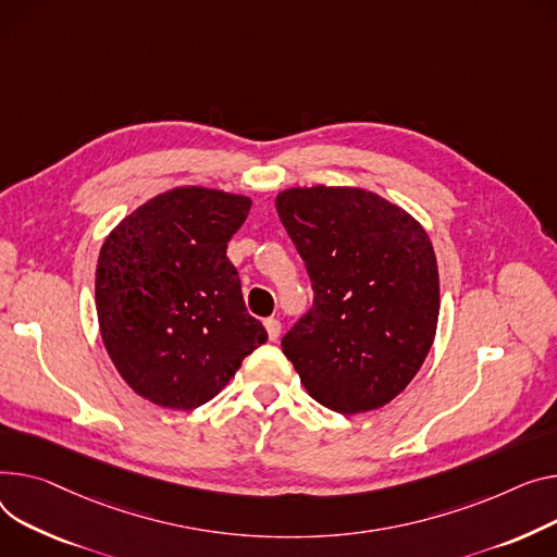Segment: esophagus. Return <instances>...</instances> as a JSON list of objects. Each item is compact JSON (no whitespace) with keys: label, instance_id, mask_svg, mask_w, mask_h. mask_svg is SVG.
Segmentation results:
<instances>
[{"label":"esophagus","instance_id":"34e87169","mask_svg":"<svg viewBox=\"0 0 557 557\" xmlns=\"http://www.w3.org/2000/svg\"><path fill=\"white\" fill-rule=\"evenodd\" d=\"M264 326H267V331H269V338H271V341H277V338L282 336V322H280V320L269 318V320L264 322Z\"/></svg>","mask_w":557,"mask_h":557}]
</instances>
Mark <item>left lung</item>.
Masks as SVG:
<instances>
[{
	"label": "left lung",
	"instance_id": "left-lung-1",
	"mask_svg": "<svg viewBox=\"0 0 557 557\" xmlns=\"http://www.w3.org/2000/svg\"><path fill=\"white\" fill-rule=\"evenodd\" d=\"M275 208L313 288V307L282 338L284 356L329 410H379L417 376L436 333L428 233L360 188H290Z\"/></svg>",
	"mask_w": 557,
	"mask_h": 557
}]
</instances>
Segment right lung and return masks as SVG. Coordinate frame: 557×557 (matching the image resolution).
I'll return each mask as SVG.
<instances>
[{"mask_svg": "<svg viewBox=\"0 0 557 557\" xmlns=\"http://www.w3.org/2000/svg\"><path fill=\"white\" fill-rule=\"evenodd\" d=\"M250 199L168 190L111 231L96 269L102 343L125 383L170 410H195L269 341L226 257Z\"/></svg>", "mask_w": 557, "mask_h": 557, "instance_id": "add662e5", "label": "right lung"}]
</instances>
